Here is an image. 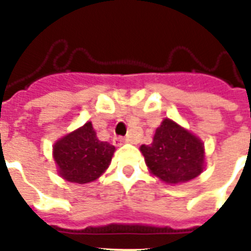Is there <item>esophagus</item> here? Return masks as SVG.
Segmentation results:
<instances>
[{
	"label": "esophagus",
	"instance_id": "obj_1",
	"mask_svg": "<svg viewBox=\"0 0 251 251\" xmlns=\"http://www.w3.org/2000/svg\"><path fill=\"white\" fill-rule=\"evenodd\" d=\"M125 143H127V141H126L125 138H122V137H114L113 138L114 146H122V145H125Z\"/></svg>",
	"mask_w": 251,
	"mask_h": 251
}]
</instances>
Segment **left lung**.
<instances>
[{
  "label": "left lung",
  "instance_id": "left-lung-1",
  "mask_svg": "<svg viewBox=\"0 0 251 251\" xmlns=\"http://www.w3.org/2000/svg\"><path fill=\"white\" fill-rule=\"evenodd\" d=\"M139 150L150 173L168 185L194 179L206 165L204 143L171 118L161 121L152 143L142 145Z\"/></svg>",
  "mask_w": 251,
  "mask_h": 251
}]
</instances>
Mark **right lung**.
I'll use <instances>...</instances> for the list:
<instances>
[{
    "label": "right lung",
    "instance_id": "right-lung-1",
    "mask_svg": "<svg viewBox=\"0 0 251 251\" xmlns=\"http://www.w3.org/2000/svg\"><path fill=\"white\" fill-rule=\"evenodd\" d=\"M114 151V146L99 141L88 121L53 145V159L62 178L83 185L98 179L108 169Z\"/></svg>",
    "mask_w": 251,
    "mask_h": 251
}]
</instances>
